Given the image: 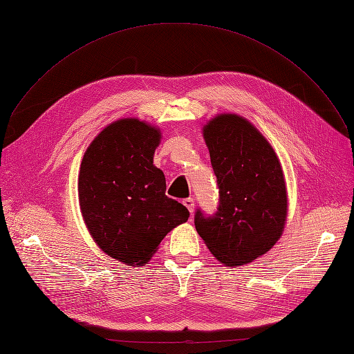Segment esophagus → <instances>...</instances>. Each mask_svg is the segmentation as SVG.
I'll return each mask as SVG.
<instances>
[{
	"mask_svg": "<svg viewBox=\"0 0 354 354\" xmlns=\"http://www.w3.org/2000/svg\"><path fill=\"white\" fill-rule=\"evenodd\" d=\"M183 205H185V207L189 209V212H194V208H195V199H194V198H187V199H183Z\"/></svg>",
	"mask_w": 354,
	"mask_h": 354,
	"instance_id": "esophagus-1",
	"label": "esophagus"
}]
</instances>
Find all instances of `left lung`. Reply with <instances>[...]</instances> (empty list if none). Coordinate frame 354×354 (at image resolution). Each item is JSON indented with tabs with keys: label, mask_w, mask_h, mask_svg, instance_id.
Masks as SVG:
<instances>
[{
	"label": "left lung",
	"mask_w": 354,
	"mask_h": 354,
	"mask_svg": "<svg viewBox=\"0 0 354 354\" xmlns=\"http://www.w3.org/2000/svg\"><path fill=\"white\" fill-rule=\"evenodd\" d=\"M220 188L212 217L195 214V228L214 257L227 268L252 263L281 239L288 217L285 175L270 143L252 122L233 113L203 127Z\"/></svg>",
	"instance_id": "left-lung-1"
}]
</instances>
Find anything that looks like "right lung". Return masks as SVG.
<instances>
[{"instance_id": "obj_1", "label": "right lung", "mask_w": 354, "mask_h": 354, "mask_svg": "<svg viewBox=\"0 0 354 354\" xmlns=\"http://www.w3.org/2000/svg\"><path fill=\"white\" fill-rule=\"evenodd\" d=\"M160 139V129L147 121L120 118L98 133L81 162L84 223L105 254L129 266L146 265L189 217L185 205L165 195V175L153 165Z\"/></svg>"}]
</instances>
